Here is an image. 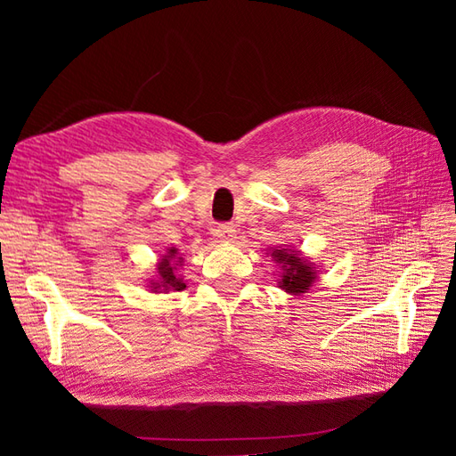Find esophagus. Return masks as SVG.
Returning a JSON list of instances; mask_svg holds the SVG:
<instances>
[{
    "label": "esophagus",
    "mask_w": 456,
    "mask_h": 456,
    "mask_svg": "<svg viewBox=\"0 0 456 456\" xmlns=\"http://www.w3.org/2000/svg\"><path fill=\"white\" fill-rule=\"evenodd\" d=\"M216 236H218L220 240H226V241H230V240L236 238V226L230 224V223L218 224V226H216Z\"/></svg>",
    "instance_id": "esophagus-1"
}]
</instances>
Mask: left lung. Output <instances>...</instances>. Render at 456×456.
Wrapping results in <instances>:
<instances>
[{"label":"left lung","mask_w":456,"mask_h":456,"mask_svg":"<svg viewBox=\"0 0 456 456\" xmlns=\"http://www.w3.org/2000/svg\"><path fill=\"white\" fill-rule=\"evenodd\" d=\"M272 256L278 258V262H281L285 268L280 287L285 289L287 293H305L315 280V272L312 270V266L308 262L300 260L295 253H289L285 249L283 251L275 249Z\"/></svg>","instance_id":"obj_1"}]
</instances>
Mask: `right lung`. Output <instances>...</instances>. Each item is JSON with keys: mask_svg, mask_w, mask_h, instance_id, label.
I'll return each mask as SVG.
<instances>
[{"mask_svg": "<svg viewBox=\"0 0 456 456\" xmlns=\"http://www.w3.org/2000/svg\"><path fill=\"white\" fill-rule=\"evenodd\" d=\"M176 256V249H171L169 255L163 258V262L159 265V283H156L158 287H163L165 291H183V289L186 287L181 280L176 278L175 275V268L171 266V260ZM176 262H181V256H178ZM156 287V289H158Z\"/></svg>", "mask_w": 456, "mask_h": 456, "instance_id": "right-lung-1", "label": "right lung"}]
</instances>
